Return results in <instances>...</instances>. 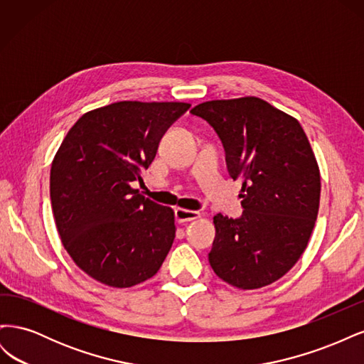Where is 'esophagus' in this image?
<instances>
[{"instance_id": "esophagus-1", "label": "esophagus", "mask_w": 364, "mask_h": 364, "mask_svg": "<svg viewBox=\"0 0 364 364\" xmlns=\"http://www.w3.org/2000/svg\"><path fill=\"white\" fill-rule=\"evenodd\" d=\"M176 215V222L178 223H186V222H193V220L199 218L200 213L199 211H190V209H183V208H178L174 211Z\"/></svg>"}]
</instances>
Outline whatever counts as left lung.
I'll return each mask as SVG.
<instances>
[{
    "instance_id": "obj_1",
    "label": "left lung",
    "mask_w": 364,
    "mask_h": 364,
    "mask_svg": "<svg viewBox=\"0 0 364 364\" xmlns=\"http://www.w3.org/2000/svg\"><path fill=\"white\" fill-rule=\"evenodd\" d=\"M191 114L222 139L229 176L241 179L243 215H214L209 264L241 290L278 281L306 249L321 202V171L299 121L258 97L213 100Z\"/></svg>"
}]
</instances>
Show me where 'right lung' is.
<instances>
[{
    "label": "right lung",
    "mask_w": 364,
    "mask_h": 364,
    "mask_svg": "<svg viewBox=\"0 0 364 364\" xmlns=\"http://www.w3.org/2000/svg\"><path fill=\"white\" fill-rule=\"evenodd\" d=\"M191 105L117 102L83 114L51 164L62 245L87 277L127 289L155 277L176 237L174 213L132 188L162 135Z\"/></svg>",
    "instance_id": "right-lung-1"
}]
</instances>
